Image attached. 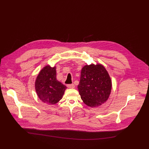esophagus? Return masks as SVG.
<instances>
[{
	"mask_svg": "<svg viewBox=\"0 0 149 149\" xmlns=\"http://www.w3.org/2000/svg\"><path fill=\"white\" fill-rule=\"evenodd\" d=\"M67 87H68V88H74L75 86H74V85L73 84H68V85H67Z\"/></svg>",
	"mask_w": 149,
	"mask_h": 149,
	"instance_id": "1",
	"label": "esophagus"
}]
</instances>
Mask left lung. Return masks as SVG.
Returning a JSON list of instances; mask_svg holds the SVG:
<instances>
[{
	"instance_id": "left-lung-1",
	"label": "left lung",
	"mask_w": 149,
	"mask_h": 149,
	"mask_svg": "<svg viewBox=\"0 0 149 149\" xmlns=\"http://www.w3.org/2000/svg\"><path fill=\"white\" fill-rule=\"evenodd\" d=\"M112 87L110 77L101 64L85 65L81 70L78 86L83 102L91 107H97L106 102Z\"/></svg>"
}]
</instances>
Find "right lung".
<instances>
[{
    "label": "right lung",
    "instance_id": "obj_1",
    "mask_svg": "<svg viewBox=\"0 0 149 149\" xmlns=\"http://www.w3.org/2000/svg\"><path fill=\"white\" fill-rule=\"evenodd\" d=\"M35 90L39 99L49 105L60 101L67 87L56 79V67L47 65L39 72L35 81Z\"/></svg>",
    "mask_w": 149,
    "mask_h": 149
}]
</instances>
